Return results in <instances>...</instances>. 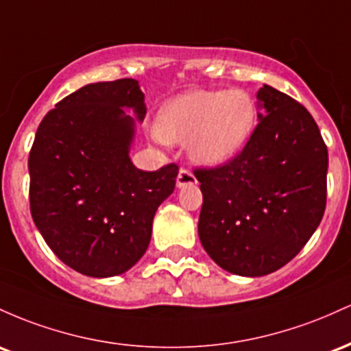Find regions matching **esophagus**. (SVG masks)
Returning <instances> with one entry per match:
<instances>
[{
    "instance_id": "obj_1",
    "label": "esophagus",
    "mask_w": 351,
    "mask_h": 351,
    "mask_svg": "<svg viewBox=\"0 0 351 351\" xmlns=\"http://www.w3.org/2000/svg\"><path fill=\"white\" fill-rule=\"evenodd\" d=\"M197 182L194 172L189 171V169H180L179 176H177V187H186V186H194Z\"/></svg>"
}]
</instances>
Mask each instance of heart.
I'll return each mask as SVG.
<instances>
[{
    "mask_svg": "<svg viewBox=\"0 0 351 351\" xmlns=\"http://www.w3.org/2000/svg\"><path fill=\"white\" fill-rule=\"evenodd\" d=\"M257 124V104L245 90H192L160 109L157 136L189 143L197 162L215 165L237 154Z\"/></svg>",
    "mask_w": 351,
    "mask_h": 351,
    "instance_id": "heart-1",
    "label": "heart"
}]
</instances>
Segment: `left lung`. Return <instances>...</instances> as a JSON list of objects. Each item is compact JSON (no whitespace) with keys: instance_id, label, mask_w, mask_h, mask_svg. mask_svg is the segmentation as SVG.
Returning a JSON list of instances; mask_svg holds the SVG:
<instances>
[{"instance_id":"1","label":"left lung","mask_w":351,"mask_h":351,"mask_svg":"<svg viewBox=\"0 0 351 351\" xmlns=\"http://www.w3.org/2000/svg\"><path fill=\"white\" fill-rule=\"evenodd\" d=\"M263 114L237 156L195 167L204 204L199 237L223 270L262 277L282 269L320 226L328 149L312 114L271 86Z\"/></svg>"}]
</instances>
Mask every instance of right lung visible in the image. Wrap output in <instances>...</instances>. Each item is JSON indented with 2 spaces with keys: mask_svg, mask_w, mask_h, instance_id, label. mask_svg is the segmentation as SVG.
I'll use <instances>...</instances> for the list:
<instances>
[{
  "mask_svg": "<svg viewBox=\"0 0 351 351\" xmlns=\"http://www.w3.org/2000/svg\"><path fill=\"white\" fill-rule=\"evenodd\" d=\"M145 114L136 80L88 84L43 117L29 151V208L59 261L88 277H114L151 242L157 207L179 165L144 172L129 159L134 119Z\"/></svg>",
  "mask_w": 351,
  "mask_h": 351,
  "instance_id": "add662e5",
  "label": "right lung"
}]
</instances>
